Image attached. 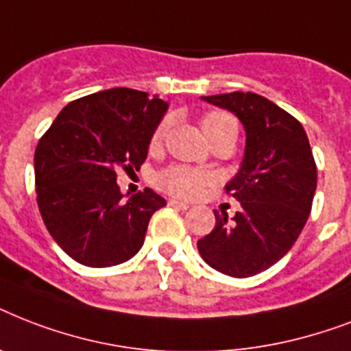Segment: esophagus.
<instances>
[{"instance_id":"34e87169","label":"esophagus","mask_w":351,"mask_h":351,"mask_svg":"<svg viewBox=\"0 0 351 351\" xmlns=\"http://www.w3.org/2000/svg\"><path fill=\"white\" fill-rule=\"evenodd\" d=\"M171 206V208H176V209H182V211H186V209H189V204L186 202H180V200H175V198H171L169 202H167Z\"/></svg>"}]
</instances>
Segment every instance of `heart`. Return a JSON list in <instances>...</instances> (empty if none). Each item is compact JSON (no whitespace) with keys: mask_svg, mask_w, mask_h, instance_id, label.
<instances>
[{"mask_svg":"<svg viewBox=\"0 0 351 351\" xmlns=\"http://www.w3.org/2000/svg\"><path fill=\"white\" fill-rule=\"evenodd\" d=\"M224 125H237V121L226 112H209L202 118V129L206 134ZM165 129H167L165 121L156 127V131L153 132V138H151L153 147L160 145V142L164 140ZM209 180H211V176L206 171L191 169V167H184V165H169L156 175V186L162 191L184 198L197 197L202 186H206Z\"/></svg>","mask_w":351,"mask_h":351,"instance_id":"b5f03b06","label":"heart"}]
</instances>
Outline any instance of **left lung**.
Listing matches in <instances>:
<instances>
[{
    "mask_svg": "<svg viewBox=\"0 0 351 351\" xmlns=\"http://www.w3.org/2000/svg\"><path fill=\"white\" fill-rule=\"evenodd\" d=\"M242 121L245 149L226 191L242 209L233 219L215 211V230L197 242L217 271L245 278L282 258L310 217L317 165L304 127L289 112L255 93L202 96Z\"/></svg>",
    "mask_w": 351,
    "mask_h": 351,
    "instance_id": "1",
    "label": "left lung"
}]
</instances>
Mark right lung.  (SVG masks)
<instances>
[{
    "instance_id": "1",
    "label": "right lung",
    "mask_w": 351,
    "mask_h": 351,
    "mask_svg": "<svg viewBox=\"0 0 351 351\" xmlns=\"http://www.w3.org/2000/svg\"><path fill=\"white\" fill-rule=\"evenodd\" d=\"M158 96L125 87L71 101L34 153L41 219L56 244L80 264L109 267L140 251L153 213L165 200L145 187L127 202L117 171L140 169L167 111Z\"/></svg>"
}]
</instances>
